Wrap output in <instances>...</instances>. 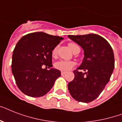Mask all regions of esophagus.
I'll list each match as a JSON object with an SVG mask.
<instances>
[{
  "label": "esophagus",
  "instance_id": "1",
  "mask_svg": "<svg viewBox=\"0 0 122 122\" xmlns=\"http://www.w3.org/2000/svg\"><path fill=\"white\" fill-rule=\"evenodd\" d=\"M66 73L65 71H61V75H64L66 74Z\"/></svg>",
  "mask_w": 122,
  "mask_h": 122
}]
</instances>
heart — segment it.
Returning a JSON list of instances; mask_svg holds the SVG:
<instances>
[{
  "label": "heart",
  "instance_id": "1",
  "mask_svg": "<svg viewBox=\"0 0 122 122\" xmlns=\"http://www.w3.org/2000/svg\"><path fill=\"white\" fill-rule=\"evenodd\" d=\"M69 47L72 51L73 52H76L77 50L80 49L79 46L75 43L73 42H70L68 44ZM57 47H56L52 51V57H56L57 55ZM75 65V63L73 61H65V60H61V61H57L56 63H54V68L57 69L58 70L63 71H66L70 70L72 69L74 66Z\"/></svg>",
  "mask_w": 122,
  "mask_h": 122
}]
</instances>
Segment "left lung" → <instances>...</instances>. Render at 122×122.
I'll list each match as a JSON object with an SVG mask.
<instances>
[{
  "label": "left lung",
  "mask_w": 122,
  "mask_h": 122,
  "mask_svg": "<svg viewBox=\"0 0 122 122\" xmlns=\"http://www.w3.org/2000/svg\"><path fill=\"white\" fill-rule=\"evenodd\" d=\"M84 51L81 65L73 71L75 78L68 85L73 98L79 102L95 100L110 81L115 67L114 54L106 39L96 34L68 35ZM82 69L84 73L80 72Z\"/></svg>",
  "instance_id": "left-lung-1"
}]
</instances>
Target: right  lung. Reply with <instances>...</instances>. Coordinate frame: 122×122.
<instances>
[{
  "label": "right lung",
  "mask_w": 122,
  "mask_h": 122,
  "mask_svg": "<svg viewBox=\"0 0 122 122\" xmlns=\"http://www.w3.org/2000/svg\"><path fill=\"white\" fill-rule=\"evenodd\" d=\"M63 37L44 32L25 35L16 44L12 57V74L16 85L25 94L33 97L46 95L53 87L61 71L51 68L52 51Z\"/></svg>",
  "instance_id": "1"
}]
</instances>
